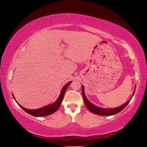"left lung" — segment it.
<instances>
[{
  "label": "left lung",
  "instance_id": "8db88e82",
  "mask_svg": "<svg viewBox=\"0 0 147 147\" xmlns=\"http://www.w3.org/2000/svg\"><path fill=\"white\" fill-rule=\"evenodd\" d=\"M135 88H136V86H135ZM135 89L133 92V94L135 93ZM82 95H83V98L84 100V102H85V104L86 105V108L88 109V110L92 112V113L100 115H114L115 114H117L118 112H121L122 110L126 107V105L129 104V102H130L131 100H129L128 101L126 102L125 104H124L123 105H122L120 107H118L117 108L115 109H104V108H100L98 107H96V106L93 105L92 103H90L88 99L86 98V96L85 95V92H84V87L82 86Z\"/></svg>",
  "mask_w": 147,
  "mask_h": 147
}]
</instances>
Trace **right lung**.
<instances>
[{
	"instance_id": "1",
	"label": "right lung",
	"mask_w": 147,
	"mask_h": 147,
	"mask_svg": "<svg viewBox=\"0 0 147 147\" xmlns=\"http://www.w3.org/2000/svg\"><path fill=\"white\" fill-rule=\"evenodd\" d=\"M71 83V82H68L66 85L64 86V88H62V91L61 92L60 95H59L58 98L57 99V100H56L54 103V104L47 105V106H45V107H43L40 108L38 109H28L22 107V106L20 105L19 104H18L20 106L21 109H23L24 111L26 112L27 113H28L29 114L32 115H33V116L42 117V116H45V115H48L50 114H52L54 113V112H55L56 111H57V109L59 108V107H60V105H61L62 101V99H63V97H64L65 90H66L68 86L69 85V84ZM12 96H13V98H14V96L13 94H12Z\"/></svg>"
}]
</instances>
